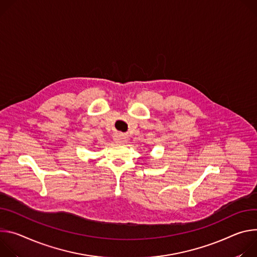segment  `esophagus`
Wrapping results in <instances>:
<instances>
[{"instance_id":"34e87169","label":"esophagus","mask_w":257,"mask_h":257,"mask_svg":"<svg viewBox=\"0 0 257 257\" xmlns=\"http://www.w3.org/2000/svg\"><path fill=\"white\" fill-rule=\"evenodd\" d=\"M113 140H114V142H115V143L123 144V143H125V142H126L127 137L125 135H123V134H115V135H114Z\"/></svg>"}]
</instances>
